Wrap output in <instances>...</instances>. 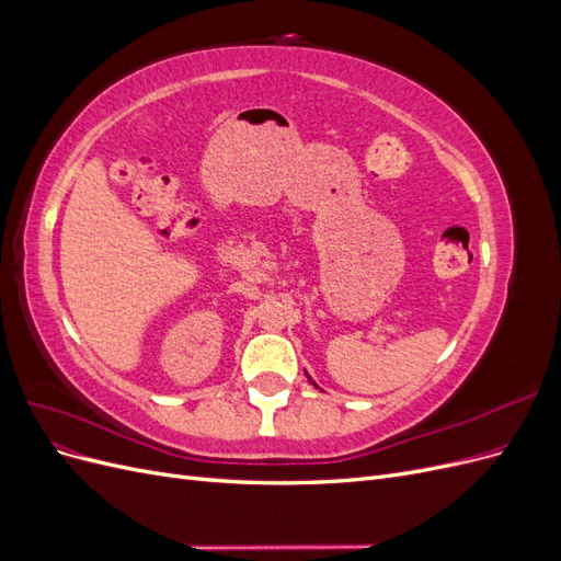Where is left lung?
Here are the masks:
<instances>
[{
	"label": "left lung",
	"mask_w": 561,
	"mask_h": 561,
	"mask_svg": "<svg viewBox=\"0 0 561 561\" xmlns=\"http://www.w3.org/2000/svg\"><path fill=\"white\" fill-rule=\"evenodd\" d=\"M309 381H311V383H313V386H316V388H318V383H316V381H313V379H311V377H309Z\"/></svg>",
	"instance_id": "8db88e82"
}]
</instances>
